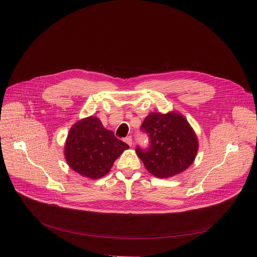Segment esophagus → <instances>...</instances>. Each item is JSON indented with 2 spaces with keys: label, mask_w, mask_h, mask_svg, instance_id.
Here are the masks:
<instances>
[{
  "label": "esophagus",
  "mask_w": 257,
  "mask_h": 257,
  "mask_svg": "<svg viewBox=\"0 0 257 257\" xmlns=\"http://www.w3.org/2000/svg\"><path fill=\"white\" fill-rule=\"evenodd\" d=\"M125 143L128 145V146H132V138L131 137H127L126 139H125Z\"/></svg>",
  "instance_id": "obj_1"
}]
</instances>
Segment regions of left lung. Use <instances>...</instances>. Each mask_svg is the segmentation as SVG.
I'll return each mask as SVG.
<instances>
[{
	"label": "left lung",
	"mask_w": 257,
	"mask_h": 257,
	"mask_svg": "<svg viewBox=\"0 0 257 257\" xmlns=\"http://www.w3.org/2000/svg\"><path fill=\"white\" fill-rule=\"evenodd\" d=\"M142 129L149 134L151 144L148 150L137 148V154L155 177H173L195 161L199 150L197 134L180 112H151Z\"/></svg>",
	"instance_id": "1"
}]
</instances>
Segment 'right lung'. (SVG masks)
<instances>
[{
  "label": "right lung",
  "mask_w": 257,
  "mask_h": 257,
  "mask_svg": "<svg viewBox=\"0 0 257 257\" xmlns=\"http://www.w3.org/2000/svg\"><path fill=\"white\" fill-rule=\"evenodd\" d=\"M129 146L107 130L97 116H87L75 123L64 144L67 166L81 176L99 179L109 173L117 157Z\"/></svg>",
  "instance_id": "add662e5"
}]
</instances>
